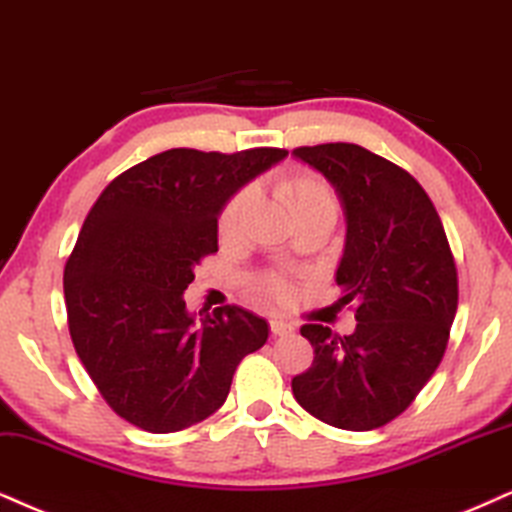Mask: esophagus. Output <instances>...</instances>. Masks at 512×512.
<instances>
[{"label": "esophagus", "mask_w": 512, "mask_h": 512, "mask_svg": "<svg viewBox=\"0 0 512 512\" xmlns=\"http://www.w3.org/2000/svg\"><path fill=\"white\" fill-rule=\"evenodd\" d=\"M269 328H271V333H274V335H290V333H295V328L290 326V323L281 321V319H271L269 321Z\"/></svg>", "instance_id": "34e87169"}]
</instances>
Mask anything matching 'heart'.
I'll return each instance as SVG.
<instances>
[{
	"mask_svg": "<svg viewBox=\"0 0 512 512\" xmlns=\"http://www.w3.org/2000/svg\"><path fill=\"white\" fill-rule=\"evenodd\" d=\"M276 196L281 198V203L290 210V215H312V212H328L335 215L338 212V200L331 186L326 184L321 177L307 172H290L276 179ZM250 203V191L243 189L231 196L224 203V208L219 210L217 217V231L222 238H231L241 226V219L248 210ZM293 288H290L288 278L267 274L255 281V295L264 297V300L281 302L290 297Z\"/></svg>",
	"mask_w": 512,
	"mask_h": 512,
	"instance_id": "b5f03b06",
	"label": "heart"
}]
</instances>
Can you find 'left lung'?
Returning a JSON list of instances; mask_svg holds the SVG:
<instances>
[{
	"label": "left lung",
	"instance_id": "left-lung-1",
	"mask_svg": "<svg viewBox=\"0 0 512 512\" xmlns=\"http://www.w3.org/2000/svg\"><path fill=\"white\" fill-rule=\"evenodd\" d=\"M338 191L347 217L335 281L354 333L304 323L314 361L293 378L297 404L340 430L383 428L437 371L458 307L456 262L423 186L357 144L293 151Z\"/></svg>",
	"mask_w": 512,
	"mask_h": 512
}]
</instances>
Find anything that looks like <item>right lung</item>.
Here are the masks:
<instances>
[{
	"label": "right lung",
	"mask_w": 512,
	"mask_h": 512,
	"mask_svg": "<svg viewBox=\"0 0 512 512\" xmlns=\"http://www.w3.org/2000/svg\"><path fill=\"white\" fill-rule=\"evenodd\" d=\"M283 148H170L103 189L63 271L75 352L108 406L155 435L179 432L226 401L236 366L269 338L248 309L189 314L193 267L217 252V217Z\"/></svg>",
	"instance_id": "right-lung-1"
}]
</instances>
